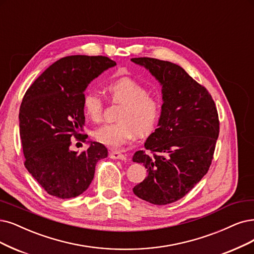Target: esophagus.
<instances>
[{"label":"esophagus","instance_id":"1","mask_svg":"<svg viewBox=\"0 0 254 254\" xmlns=\"http://www.w3.org/2000/svg\"><path fill=\"white\" fill-rule=\"evenodd\" d=\"M110 158H112V159H119V160L126 161L127 156L126 154H122L120 151H112L110 153Z\"/></svg>","mask_w":254,"mask_h":254}]
</instances>
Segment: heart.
<instances>
[{
	"instance_id": "1",
	"label": "heart",
	"mask_w": 254,
	"mask_h": 254,
	"mask_svg": "<svg viewBox=\"0 0 254 254\" xmlns=\"http://www.w3.org/2000/svg\"><path fill=\"white\" fill-rule=\"evenodd\" d=\"M106 91L111 100L121 105L115 124L103 126L94 130L93 137L98 142L111 147L127 143L136 134L145 137L153 133L161 114L159 99L147 93V89L136 79L122 76L111 80ZM84 115L93 122H99L103 113V100L94 92L82 97Z\"/></svg>"
}]
</instances>
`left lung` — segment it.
I'll return each instance as SVG.
<instances>
[{
  "instance_id": "obj_1",
  "label": "left lung",
  "mask_w": 254,
  "mask_h": 254,
  "mask_svg": "<svg viewBox=\"0 0 254 254\" xmlns=\"http://www.w3.org/2000/svg\"><path fill=\"white\" fill-rule=\"evenodd\" d=\"M130 61L149 70L163 94L158 128L146 139L145 151L133 157L147 170L133 191L148 203L167 205L182 199L207 174L220 133L217 107L207 89L180 65L151 58Z\"/></svg>"
}]
</instances>
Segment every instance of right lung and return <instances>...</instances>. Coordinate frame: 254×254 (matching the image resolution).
<instances>
[{"instance_id": "obj_1", "label": "right lung", "mask_w": 254, "mask_h": 254, "mask_svg": "<svg viewBox=\"0 0 254 254\" xmlns=\"http://www.w3.org/2000/svg\"><path fill=\"white\" fill-rule=\"evenodd\" d=\"M116 63L107 56L71 55L52 64L26 91L21 103L20 136L25 166L45 191L60 199L88 190L107 147L91 142L72 152L71 138L86 142L82 97L88 84Z\"/></svg>"}]
</instances>
